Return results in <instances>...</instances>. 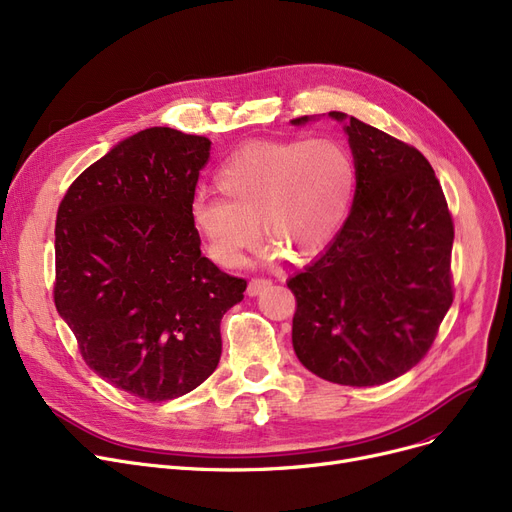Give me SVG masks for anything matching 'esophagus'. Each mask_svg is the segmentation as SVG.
<instances>
[{
	"label": "esophagus",
	"instance_id": "esophagus-1",
	"mask_svg": "<svg viewBox=\"0 0 512 512\" xmlns=\"http://www.w3.org/2000/svg\"><path fill=\"white\" fill-rule=\"evenodd\" d=\"M272 284V280H268V278H253L251 282H249V286H247V293H249V297H257L261 291H265V288H268Z\"/></svg>",
	"mask_w": 512,
	"mask_h": 512
}]
</instances>
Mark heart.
I'll use <instances>...</instances> for the list:
<instances>
[{
	"mask_svg": "<svg viewBox=\"0 0 512 512\" xmlns=\"http://www.w3.org/2000/svg\"><path fill=\"white\" fill-rule=\"evenodd\" d=\"M213 182L221 196L196 194L190 226L215 263L236 268L259 244L257 220L291 257L322 253L347 219L358 169L332 138L253 142L232 152Z\"/></svg>",
	"mask_w": 512,
	"mask_h": 512,
	"instance_id": "b5f03b06",
	"label": "heart"
}]
</instances>
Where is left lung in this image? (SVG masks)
Returning a JSON list of instances; mask_svg holds the SVG:
<instances>
[{
	"mask_svg": "<svg viewBox=\"0 0 512 512\" xmlns=\"http://www.w3.org/2000/svg\"><path fill=\"white\" fill-rule=\"evenodd\" d=\"M328 115L345 121L358 182L341 232L286 282L297 299L293 347L324 381L383 385L425 358L454 301V224L414 146L337 110Z\"/></svg>",
	"mask_w": 512,
	"mask_h": 512,
	"instance_id": "1",
	"label": "left lung"
}]
</instances>
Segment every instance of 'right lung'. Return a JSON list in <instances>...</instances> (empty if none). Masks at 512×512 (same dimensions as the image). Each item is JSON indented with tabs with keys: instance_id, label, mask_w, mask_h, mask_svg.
I'll list each match as a JSON object with an SVG mask.
<instances>
[{
	"instance_id": "right-lung-1",
	"label": "right lung",
	"mask_w": 512,
	"mask_h": 512,
	"mask_svg": "<svg viewBox=\"0 0 512 512\" xmlns=\"http://www.w3.org/2000/svg\"><path fill=\"white\" fill-rule=\"evenodd\" d=\"M211 142L150 127L66 190L56 215L54 303L85 364L117 389L165 402L219 364V322L247 280L201 255L188 207Z\"/></svg>"
}]
</instances>
